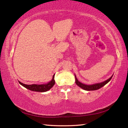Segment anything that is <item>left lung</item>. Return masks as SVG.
<instances>
[{"mask_svg": "<svg viewBox=\"0 0 128 128\" xmlns=\"http://www.w3.org/2000/svg\"><path fill=\"white\" fill-rule=\"evenodd\" d=\"M113 76L108 78L107 80L106 81L100 82V83H98V84H92V85H85V84H82L81 82H80L78 80H77V78H76V76L75 75V78H76V84H77V85H78L81 88H82V89L87 90V91H92V90H96L99 89V88H101L102 87L104 86L105 85H106L108 82H109L110 80H111L112 77Z\"/></svg>", "mask_w": 128, "mask_h": 128, "instance_id": "left-lung-1", "label": "left lung"}]
</instances>
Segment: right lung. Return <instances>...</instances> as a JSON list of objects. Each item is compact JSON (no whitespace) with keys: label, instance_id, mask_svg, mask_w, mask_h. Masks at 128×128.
<instances>
[{"label":"right lung","instance_id":"obj_1","mask_svg":"<svg viewBox=\"0 0 128 128\" xmlns=\"http://www.w3.org/2000/svg\"><path fill=\"white\" fill-rule=\"evenodd\" d=\"M54 76L55 74H54L52 79L50 82L46 84H43V85H36V84H33V85H26L24 84L22 82L18 81L20 85L23 86L24 87L28 88L30 90L33 91V92H45L49 90L52 87L55 85V82L54 80Z\"/></svg>","mask_w":128,"mask_h":128}]
</instances>
